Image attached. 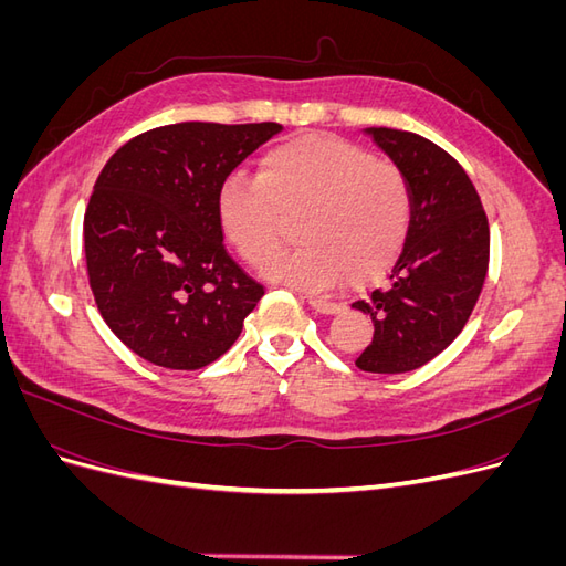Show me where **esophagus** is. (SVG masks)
I'll return each instance as SVG.
<instances>
[{
	"instance_id": "esophagus-1",
	"label": "esophagus",
	"mask_w": 566,
	"mask_h": 566,
	"mask_svg": "<svg viewBox=\"0 0 566 566\" xmlns=\"http://www.w3.org/2000/svg\"><path fill=\"white\" fill-rule=\"evenodd\" d=\"M306 302H310V306L314 312L318 314H339L342 312V304L339 302H333V300H323V297H306Z\"/></svg>"
}]
</instances>
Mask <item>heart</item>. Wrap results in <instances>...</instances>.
I'll return each instance as SVG.
<instances>
[{"mask_svg": "<svg viewBox=\"0 0 566 566\" xmlns=\"http://www.w3.org/2000/svg\"><path fill=\"white\" fill-rule=\"evenodd\" d=\"M301 217L297 249L279 255L287 220ZM413 217L399 165L323 134L271 146L254 177L229 175L217 188V221L233 250L273 281L331 290L373 281L397 260Z\"/></svg>", "mask_w": 566, "mask_h": 566, "instance_id": "obj_1", "label": "heart"}]
</instances>
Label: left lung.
Masks as SVG:
<instances>
[{"instance_id": "obj_1", "label": "left lung", "mask_w": 566, "mask_h": 566, "mask_svg": "<svg viewBox=\"0 0 566 566\" xmlns=\"http://www.w3.org/2000/svg\"><path fill=\"white\" fill-rule=\"evenodd\" d=\"M364 132L401 167L413 217L387 283L352 304L375 325L356 366L408 373L432 361L465 328L489 269V221L465 169L447 150L413 132Z\"/></svg>"}]
</instances>
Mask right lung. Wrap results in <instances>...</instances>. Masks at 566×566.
Returning a JSON list of instances; mask_svg holds the SVG:
<instances>
[{"instance_id": "add662e5", "label": "right lung", "mask_w": 566, "mask_h": 566, "mask_svg": "<svg viewBox=\"0 0 566 566\" xmlns=\"http://www.w3.org/2000/svg\"><path fill=\"white\" fill-rule=\"evenodd\" d=\"M276 123H179L134 136L101 169L84 256L101 316L146 361L198 370L229 352L264 287L238 266L217 188Z\"/></svg>"}]
</instances>
